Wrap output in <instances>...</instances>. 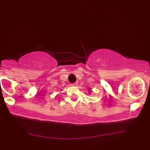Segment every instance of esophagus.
Wrapping results in <instances>:
<instances>
[{"label":"esophagus","mask_w":150,"mask_h":150,"mask_svg":"<svg viewBox=\"0 0 150 150\" xmlns=\"http://www.w3.org/2000/svg\"><path fill=\"white\" fill-rule=\"evenodd\" d=\"M71 85H72V86H77L78 85V83H74L71 84Z\"/></svg>","instance_id":"34e87169"}]
</instances>
